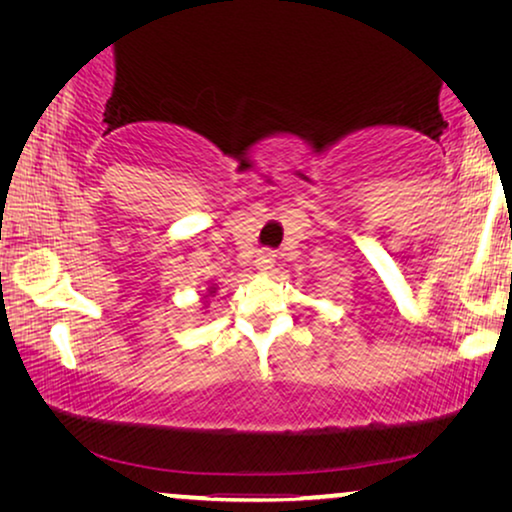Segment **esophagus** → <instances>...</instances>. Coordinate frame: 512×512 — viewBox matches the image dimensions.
<instances>
[{"instance_id":"esophagus-1","label":"esophagus","mask_w":512,"mask_h":512,"mask_svg":"<svg viewBox=\"0 0 512 512\" xmlns=\"http://www.w3.org/2000/svg\"><path fill=\"white\" fill-rule=\"evenodd\" d=\"M272 265H275V254L272 251H261L256 258V268L261 272H268L272 270Z\"/></svg>"}]
</instances>
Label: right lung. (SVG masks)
I'll list each match as a JSON object with an SVG mask.
<instances>
[{
  "label": "right lung",
  "mask_w": 512,
  "mask_h": 512,
  "mask_svg": "<svg viewBox=\"0 0 512 512\" xmlns=\"http://www.w3.org/2000/svg\"><path fill=\"white\" fill-rule=\"evenodd\" d=\"M214 293H216V286L212 284V286H209V289H207V296H214ZM207 296H202V298H205V303H207Z\"/></svg>",
  "instance_id": "add662e5"
}]
</instances>
